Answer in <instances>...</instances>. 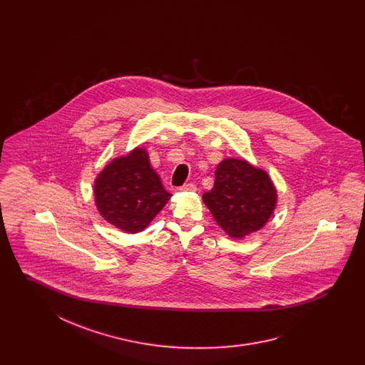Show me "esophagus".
I'll return each mask as SVG.
<instances>
[{
    "instance_id": "34e87169",
    "label": "esophagus",
    "mask_w": 365,
    "mask_h": 365,
    "mask_svg": "<svg viewBox=\"0 0 365 365\" xmlns=\"http://www.w3.org/2000/svg\"><path fill=\"white\" fill-rule=\"evenodd\" d=\"M179 190L182 191H195L197 190V187H195V185H192V183H187V185H183Z\"/></svg>"
}]
</instances>
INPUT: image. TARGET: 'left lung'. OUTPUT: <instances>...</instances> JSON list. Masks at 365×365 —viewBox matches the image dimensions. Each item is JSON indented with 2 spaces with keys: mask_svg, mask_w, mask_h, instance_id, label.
I'll use <instances>...</instances> for the list:
<instances>
[{
  "mask_svg": "<svg viewBox=\"0 0 365 365\" xmlns=\"http://www.w3.org/2000/svg\"><path fill=\"white\" fill-rule=\"evenodd\" d=\"M202 200L227 235L242 240L267 225L278 192L264 170L228 157L217 164L213 189L202 194Z\"/></svg>",
  "mask_w": 365,
  "mask_h": 365,
  "instance_id": "1",
  "label": "left lung"
}]
</instances>
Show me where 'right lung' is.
Instances as JSON below:
<instances>
[{
  "instance_id": "1",
  "label": "right lung",
  "mask_w": 365,
  "mask_h": 365,
  "mask_svg": "<svg viewBox=\"0 0 365 365\" xmlns=\"http://www.w3.org/2000/svg\"><path fill=\"white\" fill-rule=\"evenodd\" d=\"M171 195L163 187L148 152L140 146L113 158L94 180L100 215L128 234H137L149 226Z\"/></svg>"
}]
</instances>
